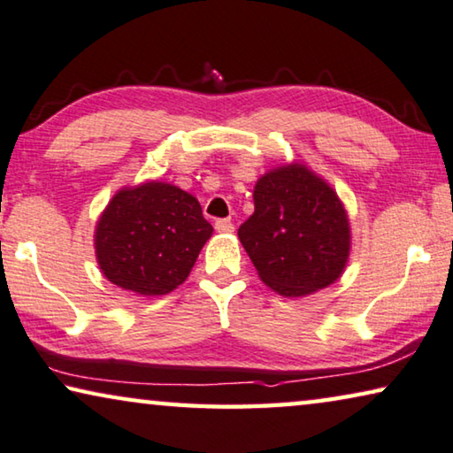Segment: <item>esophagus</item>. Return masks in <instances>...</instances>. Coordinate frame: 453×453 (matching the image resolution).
<instances>
[{
    "label": "esophagus",
    "instance_id": "obj_1",
    "mask_svg": "<svg viewBox=\"0 0 453 453\" xmlns=\"http://www.w3.org/2000/svg\"><path fill=\"white\" fill-rule=\"evenodd\" d=\"M215 229H218L219 234H232L234 232L232 219H218L215 221Z\"/></svg>",
    "mask_w": 453,
    "mask_h": 453
}]
</instances>
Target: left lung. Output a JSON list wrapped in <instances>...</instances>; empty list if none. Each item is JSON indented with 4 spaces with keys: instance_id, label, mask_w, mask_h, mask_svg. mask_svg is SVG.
<instances>
[{
    "instance_id": "obj_1",
    "label": "left lung",
    "mask_w": 453,
    "mask_h": 453,
    "mask_svg": "<svg viewBox=\"0 0 453 453\" xmlns=\"http://www.w3.org/2000/svg\"><path fill=\"white\" fill-rule=\"evenodd\" d=\"M238 238L266 287L282 296H305L340 279L352 234L334 188L293 162L258 179L254 213Z\"/></svg>"
}]
</instances>
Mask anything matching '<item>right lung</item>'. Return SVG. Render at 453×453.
Masks as SVG:
<instances>
[{"label": "right lung", "mask_w": 453, "mask_h": 453, "mask_svg": "<svg viewBox=\"0 0 453 453\" xmlns=\"http://www.w3.org/2000/svg\"><path fill=\"white\" fill-rule=\"evenodd\" d=\"M211 234L191 193L150 180L113 195L97 221L96 256L113 285L158 296L183 285Z\"/></svg>", "instance_id": "add662e5"}]
</instances>
